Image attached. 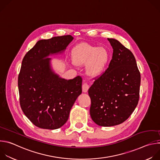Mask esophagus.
Segmentation results:
<instances>
[{"label":"esophagus","mask_w":160,"mask_h":160,"mask_svg":"<svg viewBox=\"0 0 160 160\" xmlns=\"http://www.w3.org/2000/svg\"><path fill=\"white\" fill-rule=\"evenodd\" d=\"M89 88V86L88 85L87 83H84L83 85H82V91L83 92H87Z\"/></svg>","instance_id":"1"}]
</instances>
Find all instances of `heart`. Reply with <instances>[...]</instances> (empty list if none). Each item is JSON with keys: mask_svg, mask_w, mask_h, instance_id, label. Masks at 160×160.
Here are the masks:
<instances>
[{"mask_svg": "<svg viewBox=\"0 0 160 160\" xmlns=\"http://www.w3.org/2000/svg\"><path fill=\"white\" fill-rule=\"evenodd\" d=\"M72 59L76 65L87 64L88 75L95 77L100 75L103 72L109 61V53L105 48H98L88 43H82L73 49Z\"/></svg>", "mask_w": 160, "mask_h": 160, "instance_id": "b5f03b06", "label": "heart"}]
</instances>
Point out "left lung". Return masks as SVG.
Instances as JSON below:
<instances>
[{"mask_svg": "<svg viewBox=\"0 0 160 160\" xmlns=\"http://www.w3.org/2000/svg\"><path fill=\"white\" fill-rule=\"evenodd\" d=\"M113 52L108 69L89 88L90 115L98 125L124 122L138 104L141 74L132 52L117 40L108 38Z\"/></svg>", "mask_w": 160, "mask_h": 160, "instance_id": "left-lung-1", "label": "left lung"}]
</instances>
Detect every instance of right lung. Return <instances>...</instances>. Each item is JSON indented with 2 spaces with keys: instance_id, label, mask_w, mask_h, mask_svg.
<instances>
[{
  "instance_id": "add662e5",
  "label": "right lung",
  "mask_w": 160,
  "mask_h": 160,
  "mask_svg": "<svg viewBox=\"0 0 160 160\" xmlns=\"http://www.w3.org/2000/svg\"><path fill=\"white\" fill-rule=\"evenodd\" d=\"M72 35L40 40L25 56L18 75L19 103L35 126L54 130L61 127L82 94V78L65 80L52 70L51 54L61 53L73 40Z\"/></svg>"
}]
</instances>
